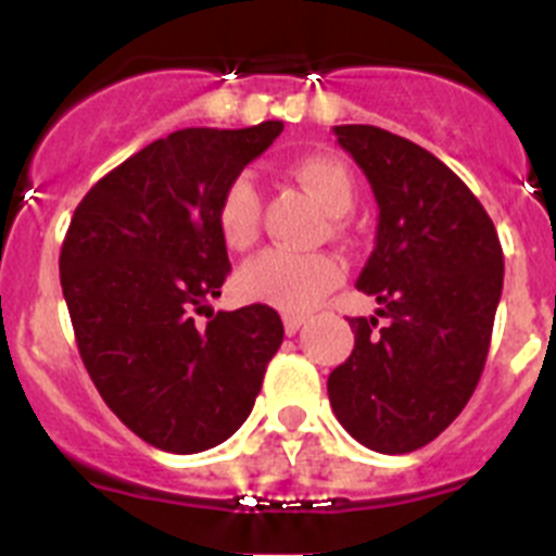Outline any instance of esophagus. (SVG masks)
<instances>
[{
  "label": "esophagus",
  "mask_w": 556,
  "mask_h": 556,
  "mask_svg": "<svg viewBox=\"0 0 556 556\" xmlns=\"http://www.w3.org/2000/svg\"><path fill=\"white\" fill-rule=\"evenodd\" d=\"M303 323H306V317H301V314H287V317H283V328H287L289 337L301 331Z\"/></svg>",
  "instance_id": "obj_1"
}]
</instances>
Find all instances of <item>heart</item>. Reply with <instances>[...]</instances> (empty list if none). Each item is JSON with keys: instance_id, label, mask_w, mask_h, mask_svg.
<instances>
[{"instance_id": "obj_1", "label": "heart", "mask_w": 556, "mask_h": 556, "mask_svg": "<svg viewBox=\"0 0 556 556\" xmlns=\"http://www.w3.org/2000/svg\"><path fill=\"white\" fill-rule=\"evenodd\" d=\"M292 178L312 191V198L331 214L342 217L351 211L356 186L342 161L331 155H306L294 161ZM262 198L250 175H236L225 186L217 205V228L230 250H248L258 239ZM342 262L331 253H292V250H264L250 258L239 275L236 289L244 301L267 303L281 312H308L342 281Z\"/></svg>"}]
</instances>
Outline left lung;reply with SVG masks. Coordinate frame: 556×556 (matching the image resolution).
Listing matches in <instances>:
<instances>
[{
  "label": "left lung",
  "instance_id": "8db88e82",
  "mask_svg": "<svg viewBox=\"0 0 556 556\" xmlns=\"http://www.w3.org/2000/svg\"><path fill=\"white\" fill-rule=\"evenodd\" d=\"M333 132L378 203L376 248L356 287L391 323L351 317L356 345L328 376V397L358 443L409 454L443 434L479 384L504 253L484 205L429 150L372 125Z\"/></svg>",
  "mask_w": 556,
  "mask_h": 556
}]
</instances>
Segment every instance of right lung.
Masks as SVG:
<instances>
[{
    "label": "right lung",
    "mask_w": 556,
    "mask_h": 556,
    "mask_svg": "<svg viewBox=\"0 0 556 556\" xmlns=\"http://www.w3.org/2000/svg\"><path fill=\"white\" fill-rule=\"evenodd\" d=\"M281 130L169 132L97 180L68 223L61 287L83 365L108 409L161 451L225 443L283 342L264 303L211 308L230 273L219 198Z\"/></svg>",
    "instance_id": "right-lung-1"
}]
</instances>
